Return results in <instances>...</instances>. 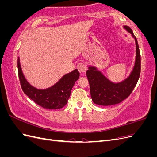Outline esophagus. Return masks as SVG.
Returning a JSON list of instances; mask_svg holds the SVG:
<instances>
[{"instance_id": "esophagus-1", "label": "esophagus", "mask_w": 157, "mask_h": 157, "mask_svg": "<svg viewBox=\"0 0 157 157\" xmlns=\"http://www.w3.org/2000/svg\"><path fill=\"white\" fill-rule=\"evenodd\" d=\"M77 69H78L79 72L80 73H86V71L87 70V67L84 63H80L77 65Z\"/></svg>"}]
</instances>
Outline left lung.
<instances>
[{"instance_id":"1","label":"left lung","mask_w":157,"mask_h":157,"mask_svg":"<svg viewBox=\"0 0 157 157\" xmlns=\"http://www.w3.org/2000/svg\"><path fill=\"white\" fill-rule=\"evenodd\" d=\"M130 33L136 42V59L130 74L119 82H114L107 78L95 66H89L86 71L93 102L99 105L108 106L119 103L130 96L138 81L141 72V57L138 43L131 28L123 26Z\"/></svg>"}]
</instances>
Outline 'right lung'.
<instances>
[{
  "label": "right lung",
  "mask_w": 157,
  "mask_h": 157,
  "mask_svg": "<svg viewBox=\"0 0 157 157\" xmlns=\"http://www.w3.org/2000/svg\"><path fill=\"white\" fill-rule=\"evenodd\" d=\"M17 68L19 78L23 92L35 103L47 109H61L67 103L71 90L80 76L78 69H76L64 75L58 82L51 87L38 89L28 82L23 75L20 57L17 59Z\"/></svg>",
  "instance_id": "obj_1"
}]
</instances>
